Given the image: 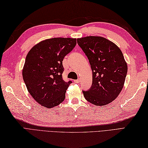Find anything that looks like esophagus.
<instances>
[{
	"instance_id": "esophagus-1",
	"label": "esophagus",
	"mask_w": 148,
	"mask_h": 148,
	"mask_svg": "<svg viewBox=\"0 0 148 148\" xmlns=\"http://www.w3.org/2000/svg\"><path fill=\"white\" fill-rule=\"evenodd\" d=\"M74 82L76 83V84H79V82H80V80H79V79H78V80H74Z\"/></svg>"
}]
</instances>
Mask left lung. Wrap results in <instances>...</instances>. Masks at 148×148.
Returning a JSON list of instances; mask_svg holds the SVG:
<instances>
[{"instance_id": "left-lung-1", "label": "left lung", "mask_w": 148, "mask_h": 148, "mask_svg": "<svg viewBox=\"0 0 148 148\" xmlns=\"http://www.w3.org/2000/svg\"><path fill=\"white\" fill-rule=\"evenodd\" d=\"M78 46L87 56L92 70V84L83 90L85 99L95 106L112 102L121 93L127 72V65L121 49L100 36L77 39Z\"/></svg>"}]
</instances>
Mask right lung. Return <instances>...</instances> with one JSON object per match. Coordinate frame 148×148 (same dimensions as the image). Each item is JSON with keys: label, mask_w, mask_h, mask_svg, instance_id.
Here are the masks:
<instances>
[{"label": "right lung", "mask_w": 148, "mask_h": 148, "mask_svg": "<svg viewBox=\"0 0 148 148\" xmlns=\"http://www.w3.org/2000/svg\"><path fill=\"white\" fill-rule=\"evenodd\" d=\"M76 45L75 38H55L39 42L27 53L23 80L29 93L41 106L50 109L65 99L72 82L63 80L62 62Z\"/></svg>", "instance_id": "1"}]
</instances>
